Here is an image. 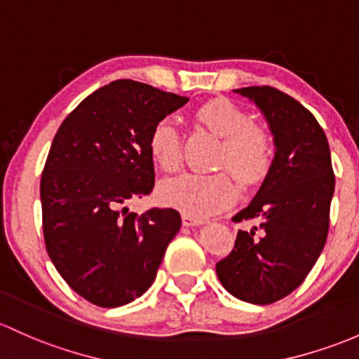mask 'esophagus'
I'll use <instances>...</instances> for the list:
<instances>
[{
  "instance_id": "obj_1",
  "label": "esophagus",
  "mask_w": 359,
  "mask_h": 359,
  "mask_svg": "<svg viewBox=\"0 0 359 359\" xmlns=\"http://www.w3.org/2000/svg\"><path fill=\"white\" fill-rule=\"evenodd\" d=\"M200 224H203L202 219H196V217H191V215L183 214V226L191 227V226H200Z\"/></svg>"
}]
</instances>
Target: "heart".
I'll list each match as a JSON object with an SVG mask.
<instances>
[{"label":"heart","instance_id":"obj_1","mask_svg":"<svg viewBox=\"0 0 359 359\" xmlns=\"http://www.w3.org/2000/svg\"><path fill=\"white\" fill-rule=\"evenodd\" d=\"M195 119L222 138L217 164L229 169L246 187L260 183L271 171L273 144L267 132L227 99H212L200 106ZM149 152L163 171H175L181 163V140L171 119H161L149 135ZM159 198L183 214L202 219L227 209L236 200V184L224 171L214 175H183L161 183Z\"/></svg>","mask_w":359,"mask_h":359}]
</instances>
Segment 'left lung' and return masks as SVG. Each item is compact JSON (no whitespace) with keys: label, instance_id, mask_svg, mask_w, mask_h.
Masks as SVG:
<instances>
[{"label":"left lung","instance_id":"left-lung-1","mask_svg":"<svg viewBox=\"0 0 359 359\" xmlns=\"http://www.w3.org/2000/svg\"><path fill=\"white\" fill-rule=\"evenodd\" d=\"M267 119L276 156L267 178L234 222L260 226L238 231L233 252L215 265L234 298L271 304L291 294L313 269L329 234L335 176L330 149L313 114L277 88L243 87Z\"/></svg>","mask_w":359,"mask_h":359}]
</instances>
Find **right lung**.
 <instances>
[{
	"mask_svg": "<svg viewBox=\"0 0 359 359\" xmlns=\"http://www.w3.org/2000/svg\"><path fill=\"white\" fill-rule=\"evenodd\" d=\"M188 97L135 80L92 92L57 128L41 178L48 255L67 284L102 308L152 286L181 227L175 209L138 215L125 203L154 188L149 135Z\"/></svg>",
	"mask_w": 359,
	"mask_h": 359,
	"instance_id": "obj_1",
	"label": "right lung"
}]
</instances>
